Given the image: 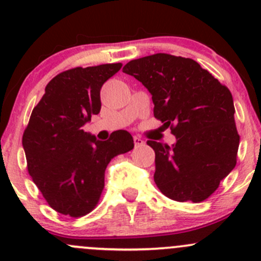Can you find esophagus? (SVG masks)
<instances>
[{"label":"esophagus","mask_w":261,"mask_h":261,"mask_svg":"<svg viewBox=\"0 0 261 261\" xmlns=\"http://www.w3.org/2000/svg\"><path fill=\"white\" fill-rule=\"evenodd\" d=\"M134 144H135V146H141L145 144V141L141 138H139V136H134Z\"/></svg>","instance_id":"1"}]
</instances>
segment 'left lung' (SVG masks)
Returning <instances> with one entry per match:
<instances>
[{"label": "left lung", "mask_w": 261, "mask_h": 261, "mask_svg": "<svg viewBox=\"0 0 261 261\" xmlns=\"http://www.w3.org/2000/svg\"><path fill=\"white\" fill-rule=\"evenodd\" d=\"M122 72L146 87L154 116L177 139L172 146L147 141L158 188L178 202L208 198L236 165L240 136L230 89L196 60L164 53L131 60Z\"/></svg>", "instance_id": "1"}]
</instances>
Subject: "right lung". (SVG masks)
Returning a JSON list of instances; mask_svg holds the SVG:
<instances>
[{
  "mask_svg": "<svg viewBox=\"0 0 261 261\" xmlns=\"http://www.w3.org/2000/svg\"><path fill=\"white\" fill-rule=\"evenodd\" d=\"M121 67L115 63L60 73L49 82L30 116L22 136L29 174L49 206L62 215L81 217L91 212L103 191L109 163L134 147L125 130L99 141L82 128L99 114L102 86Z\"/></svg>",
  "mask_w": 261,
  "mask_h": 261,
  "instance_id": "add662e5",
  "label": "right lung"
}]
</instances>
